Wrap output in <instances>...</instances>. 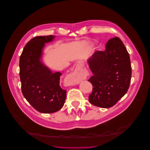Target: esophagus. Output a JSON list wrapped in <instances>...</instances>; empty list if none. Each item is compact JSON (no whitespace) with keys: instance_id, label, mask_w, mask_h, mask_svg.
Here are the masks:
<instances>
[{"instance_id":"1","label":"esophagus","mask_w":150,"mask_h":150,"mask_svg":"<svg viewBox=\"0 0 150 150\" xmlns=\"http://www.w3.org/2000/svg\"><path fill=\"white\" fill-rule=\"evenodd\" d=\"M87 76H88V72L84 70H79L69 74L68 76V79L72 84H78L81 80L85 79L87 78Z\"/></svg>"}]
</instances>
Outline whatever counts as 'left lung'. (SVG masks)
<instances>
[{"mask_svg": "<svg viewBox=\"0 0 150 150\" xmlns=\"http://www.w3.org/2000/svg\"><path fill=\"white\" fill-rule=\"evenodd\" d=\"M104 51H96L88 60L93 76L89 101L93 105L111 108L127 93L131 78L129 54L118 38L110 39Z\"/></svg>", "mask_w": 150, "mask_h": 150, "instance_id": "left-lung-1", "label": "left lung"}]
</instances>
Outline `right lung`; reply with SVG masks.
<instances>
[{
	"label": "right lung",
	"instance_id": "1",
	"mask_svg": "<svg viewBox=\"0 0 150 150\" xmlns=\"http://www.w3.org/2000/svg\"><path fill=\"white\" fill-rule=\"evenodd\" d=\"M55 35L38 36L24 47L19 61L22 93L30 105L42 113H52L64 106L66 90L59 86L60 72H52L42 62L45 44Z\"/></svg>",
	"mask_w": 150,
	"mask_h": 150
}]
</instances>
